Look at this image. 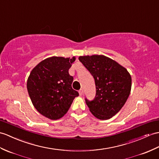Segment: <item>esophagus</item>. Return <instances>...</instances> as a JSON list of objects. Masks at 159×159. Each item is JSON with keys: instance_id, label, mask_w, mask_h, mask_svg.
<instances>
[{"instance_id": "1", "label": "esophagus", "mask_w": 159, "mask_h": 159, "mask_svg": "<svg viewBox=\"0 0 159 159\" xmlns=\"http://www.w3.org/2000/svg\"><path fill=\"white\" fill-rule=\"evenodd\" d=\"M79 95H83V89H81L79 90Z\"/></svg>"}]
</instances>
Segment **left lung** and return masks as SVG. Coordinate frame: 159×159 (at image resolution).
<instances>
[{"mask_svg":"<svg viewBox=\"0 0 159 159\" xmlns=\"http://www.w3.org/2000/svg\"><path fill=\"white\" fill-rule=\"evenodd\" d=\"M82 63L93 76L96 95L93 100L85 99L92 114L108 120L120 111L131 89V76L119 63L103 55L80 56Z\"/></svg>","mask_w":159,"mask_h":159,"instance_id":"1","label":"left lung"}]
</instances>
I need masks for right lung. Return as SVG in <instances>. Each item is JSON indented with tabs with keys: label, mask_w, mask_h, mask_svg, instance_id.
Masks as SVG:
<instances>
[{
	"label": "right lung",
	"mask_w": 159,
	"mask_h": 159,
	"mask_svg": "<svg viewBox=\"0 0 159 159\" xmlns=\"http://www.w3.org/2000/svg\"><path fill=\"white\" fill-rule=\"evenodd\" d=\"M75 60V57H48L36 65L28 76L27 89L33 106L51 120L64 116L79 96L72 87L73 77L68 72Z\"/></svg>",
	"instance_id": "obj_1"
}]
</instances>
